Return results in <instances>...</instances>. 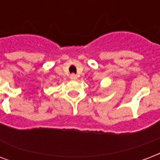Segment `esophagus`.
Segmentation results:
<instances>
[{"mask_svg":"<svg viewBox=\"0 0 160 160\" xmlns=\"http://www.w3.org/2000/svg\"><path fill=\"white\" fill-rule=\"evenodd\" d=\"M70 79L73 80H75L77 79V76H76V75H75V74H72V75H70Z\"/></svg>","mask_w":160,"mask_h":160,"instance_id":"esophagus-1","label":"esophagus"}]
</instances>
